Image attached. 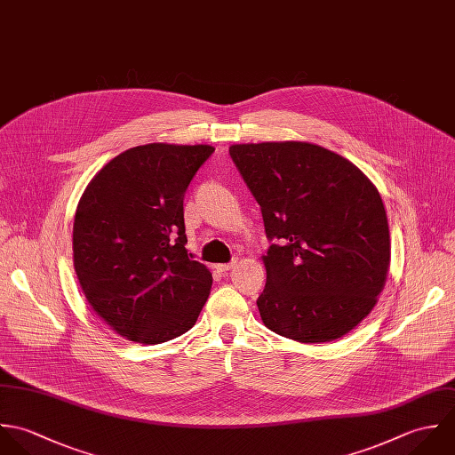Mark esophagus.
<instances>
[{
	"label": "esophagus",
	"instance_id": "34e87169",
	"mask_svg": "<svg viewBox=\"0 0 455 455\" xmlns=\"http://www.w3.org/2000/svg\"><path fill=\"white\" fill-rule=\"evenodd\" d=\"M237 266V262L234 260V262H230V264H220V266H216V269L220 271V273H227V271H230V269H234Z\"/></svg>",
	"mask_w": 455,
	"mask_h": 455
}]
</instances>
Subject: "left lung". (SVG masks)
I'll list each match as a JSON object with an SVG mask.
<instances>
[{"instance_id": "1", "label": "left lung", "mask_w": 455, "mask_h": 455, "mask_svg": "<svg viewBox=\"0 0 455 455\" xmlns=\"http://www.w3.org/2000/svg\"><path fill=\"white\" fill-rule=\"evenodd\" d=\"M230 156L257 198L267 239L262 322L299 343H327L374 307L390 266L376 186L347 158L309 142L234 144Z\"/></svg>"}]
</instances>
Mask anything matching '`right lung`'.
I'll return each instance as SVG.
<instances>
[{
	"label": "right lung",
	"instance_id": "right-lung-1",
	"mask_svg": "<svg viewBox=\"0 0 455 455\" xmlns=\"http://www.w3.org/2000/svg\"><path fill=\"white\" fill-rule=\"evenodd\" d=\"M212 146L146 144L112 158L74 220V267L92 311L119 336L158 345L188 332L212 284L186 251L182 200Z\"/></svg>",
	"mask_w": 455,
	"mask_h": 455
}]
</instances>
